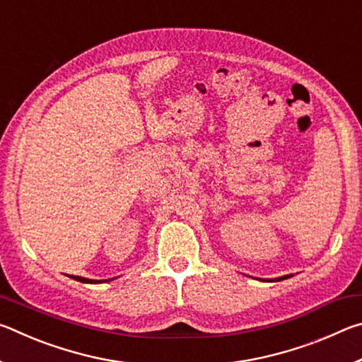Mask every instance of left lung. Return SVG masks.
I'll return each instance as SVG.
<instances>
[{
    "label": "left lung",
    "instance_id": "1",
    "mask_svg": "<svg viewBox=\"0 0 362 362\" xmlns=\"http://www.w3.org/2000/svg\"><path fill=\"white\" fill-rule=\"evenodd\" d=\"M287 278H291V274H286V276H281V278H276L274 281H283V279H287Z\"/></svg>",
    "mask_w": 362,
    "mask_h": 362
}]
</instances>
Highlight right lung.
I'll list each match as a JSON object with an SVG mask.
<instances>
[{"mask_svg":"<svg viewBox=\"0 0 362 362\" xmlns=\"http://www.w3.org/2000/svg\"><path fill=\"white\" fill-rule=\"evenodd\" d=\"M70 278L79 281V283H88V284H99V283H107V281H112V279H88V278H81V276H70Z\"/></svg>","mask_w":362,"mask_h":362,"instance_id":"1","label":"right lung"}]
</instances>
